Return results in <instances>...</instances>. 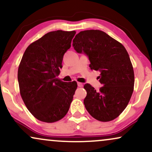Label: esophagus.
Here are the masks:
<instances>
[{"instance_id":"obj_1","label":"esophagus","mask_w":152,"mask_h":152,"mask_svg":"<svg viewBox=\"0 0 152 152\" xmlns=\"http://www.w3.org/2000/svg\"><path fill=\"white\" fill-rule=\"evenodd\" d=\"M78 87H82L83 83H80V82H78Z\"/></svg>"}]
</instances>
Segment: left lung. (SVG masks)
<instances>
[{"instance_id":"8db88e82","label":"left lung","mask_w":152,"mask_h":152,"mask_svg":"<svg viewBox=\"0 0 152 152\" xmlns=\"http://www.w3.org/2000/svg\"><path fill=\"white\" fill-rule=\"evenodd\" d=\"M78 53L88 55L92 70H99L102 87L99 91L90 84L84 89V104L88 113L99 121L117 118L128 104L134 90L133 67L127 50L121 43L99 30L80 31L73 40Z\"/></svg>"}]
</instances>
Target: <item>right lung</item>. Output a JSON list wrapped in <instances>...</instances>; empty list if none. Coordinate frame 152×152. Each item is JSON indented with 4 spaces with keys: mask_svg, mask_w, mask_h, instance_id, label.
Masks as SVG:
<instances>
[{
    "mask_svg": "<svg viewBox=\"0 0 152 152\" xmlns=\"http://www.w3.org/2000/svg\"><path fill=\"white\" fill-rule=\"evenodd\" d=\"M75 34V31L62 30L45 34L28 46L19 65L21 97L28 110L41 121H58L69 109L77 83L57 77Z\"/></svg>",
    "mask_w": 152,
    "mask_h": 152,
    "instance_id": "right-lung-1",
    "label": "right lung"
}]
</instances>
